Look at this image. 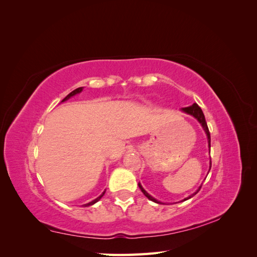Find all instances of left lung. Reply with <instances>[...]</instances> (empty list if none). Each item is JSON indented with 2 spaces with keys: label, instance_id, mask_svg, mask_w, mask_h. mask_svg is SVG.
<instances>
[{
  "label": "left lung",
  "instance_id": "8db88e82",
  "mask_svg": "<svg viewBox=\"0 0 257 257\" xmlns=\"http://www.w3.org/2000/svg\"><path fill=\"white\" fill-rule=\"evenodd\" d=\"M184 112H186V113H189V114H192V115H194L195 116V118L199 121V123L201 124V126L204 127V130H205V132H206V134H207V136H208V143H209V147H210V142H211V138H210V132H209V128H208V125H207V122H206V119H205V115H204V112H203V110L200 109V107L197 105V104H193L192 106H190V107H185V108H183L182 109ZM210 168H211V161H210ZM138 186H139V189L142 190V192L145 194V196H147L148 198H149L150 200H153V201H155V203H159V201L157 200V199H154L152 196H150L149 194H148L144 189H143V186L141 185V184H138ZM201 188V186H200ZM200 188L193 194L192 196H190L189 198H191V197H193L194 195H196V194L198 193V191L200 190ZM188 198V199H189ZM184 200H186V199H184ZM159 204H161V203H159Z\"/></svg>",
  "mask_w": 257,
  "mask_h": 257
}]
</instances>
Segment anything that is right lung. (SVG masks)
<instances>
[{
    "label": "right lung",
    "instance_id": "obj_1",
    "mask_svg": "<svg viewBox=\"0 0 257 257\" xmlns=\"http://www.w3.org/2000/svg\"><path fill=\"white\" fill-rule=\"evenodd\" d=\"M81 91H82V88H77L76 90H74V91H72L71 93H69V94H68V95H67V96H66V97H65V98H64L63 100H62V102H64V100L68 99L69 97H72V96H74L75 94H77V93H80ZM104 194H105V192H104V193L102 194V195H100L99 197H97V198H96V199H94V200H92V201H91V203H89V204H85L84 206H91V205H93V204H95V203H96V201H98V200H99L100 198H102V197L104 196Z\"/></svg>",
    "mask_w": 257,
    "mask_h": 257
}]
</instances>
